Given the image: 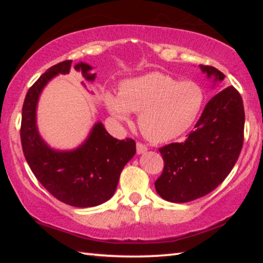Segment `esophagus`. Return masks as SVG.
<instances>
[{
  "mask_svg": "<svg viewBox=\"0 0 263 263\" xmlns=\"http://www.w3.org/2000/svg\"><path fill=\"white\" fill-rule=\"evenodd\" d=\"M147 151V147L145 145H142L141 142H137V153L138 154H142Z\"/></svg>",
  "mask_w": 263,
  "mask_h": 263,
  "instance_id": "1",
  "label": "esophagus"
}]
</instances>
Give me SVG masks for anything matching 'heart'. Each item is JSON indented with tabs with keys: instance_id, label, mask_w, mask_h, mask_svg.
<instances>
[{
	"instance_id": "obj_1",
	"label": "heart",
	"mask_w": 263,
	"mask_h": 263,
	"mask_svg": "<svg viewBox=\"0 0 263 263\" xmlns=\"http://www.w3.org/2000/svg\"><path fill=\"white\" fill-rule=\"evenodd\" d=\"M102 101L111 118L126 123L131 112L139 114L138 124L149 141L173 140L193 125L204 102L197 83L180 82L169 75L153 72L128 79L119 92L105 90Z\"/></svg>"
}]
</instances>
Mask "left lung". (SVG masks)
<instances>
[{
    "label": "left lung",
    "instance_id": "1",
    "mask_svg": "<svg viewBox=\"0 0 263 263\" xmlns=\"http://www.w3.org/2000/svg\"><path fill=\"white\" fill-rule=\"evenodd\" d=\"M202 72L220 82L225 75L212 66L199 65ZM245 111L234 87H228L208 102L184 141L159 148L164 166L155 181L163 199L186 203L215 190L232 171L243 144Z\"/></svg>",
    "mask_w": 263,
    "mask_h": 263
}]
</instances>
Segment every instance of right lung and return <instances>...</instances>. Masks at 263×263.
<instances>
[{
	"label": "right lung",
	"mask_w": 263,
	"mask_h": 263,
	"mask_svg": "<svg viewBox=\"0 0 263 263\" xmlns=\"http://www.w3.org/2000/svg\"><path fill=\"white\" fill-rule=\"evenodd\" d=\"M72 60L59 62L44 73L25 96L22 111L21 140L24 157L42 185L57 199L77 208H90L112 197L119 175L136 154V141L111 137L101 122L79 147L70 151L51 148L39 135L37 104L44 87L59 74H68ZM87 81H94L90 65L79 62Z\"/></svg>",
	"instance_id": "1"
}]
</instances>
